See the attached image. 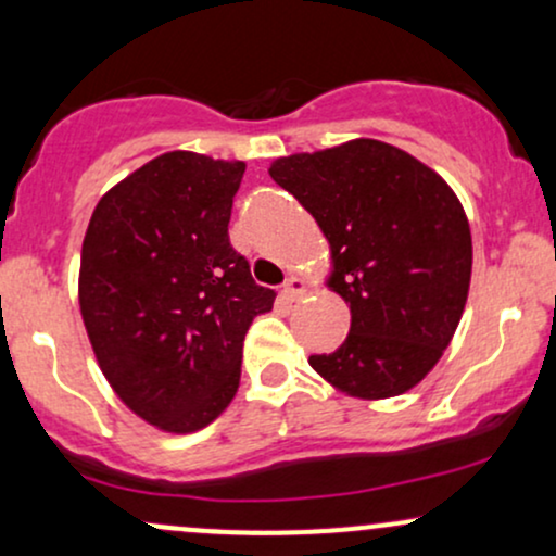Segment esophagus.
Masks as SVG:
<instances>
[{
  "mask_svg": "<svg viewBox=\"0 0 556 556\" xmlns=\"http://www.w3.org/2000/svg\"><path fill=\"white\" fill-rule=\"evenodd\" d=\"M308 292V282H305L303 277H298V274H290V277L285 279L282 285V298L285 300H300Z\"/></svg>",
  "mask_w": 556,
  "mask_h": 556,
  "instance_id": "1",
  "label": "esophagus"
}]
</instances>
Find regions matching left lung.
<instances>
[{
  "instance_id": "8db88e82",
  "label": "left lung",
  "mask_w": 556,
  "mask_h": 556,
  "mask_svg": "<svg viewBox=\"0 0 556 556\" xmlns=\"http://www.w3.org/2000/svg\"><path fill=\"white\" fill-rule=\"evenodd\" d=\"M329 242L327 287L350 305V331L311 368L337 392L387 400L429 376L455 337L473 271L460 198L439 172L374 138L274 159Z\"/></svg>"
}]
</instances>
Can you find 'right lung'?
<instances>
[{"instance_id":"obj_1","label":"right lung","mask_w":556,"mask_h":556,"mask_svg":"<svg viewBox=\"0 0 556 556\" xmlns=\"http://www.w3.org/2000/svg\"><path fill=\"white\" fill-rule=\"evenodd\" d=\"M245 162L167 151L96 203L78 303L96 363L123 405L164 433H193L232 402L245 331L274 290L229 245Z\"/></svg>"}]
</instances>
